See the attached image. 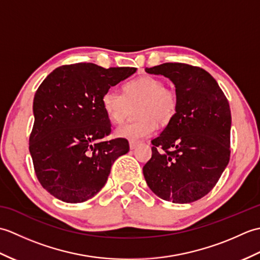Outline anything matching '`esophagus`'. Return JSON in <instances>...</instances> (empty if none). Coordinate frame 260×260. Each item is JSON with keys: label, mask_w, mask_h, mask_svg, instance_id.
<instances>
[{"label": "esophagus", "mask_w": 260, "mask_h": 260, "mask_svg": "<svg viewBox=\"0 0 260 260\" xmlns=\"http://www.w3.org/2000/svg\"><path fill=\"white\" fill-rule=\"evenodd\" d=\"M140 145V143H137V142H129V147H131V150H135V148Z\"/></svg>", "instance_id": "1"}]
</instances>
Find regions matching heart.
<instances>
[{
	"label": "heart",
	"mask_w": 260,
	"mask_h": 260,
	"mask_svg": "<svg viewBox=\"0 0 260 260\" xmlns=\"http://www.w3.org/2000/svg\"><path fill=\"white\" fill-rule=\"evenodd\" d=\"M162 79L153 76L140 77L127 81L124 93L109 88L103 93L102 106L108 118L121 123L128 115L131 107L139 104L133 123H126L115 129V136L131 142L150 137L157 124L165 125L172 120L178 109V95L171 88L164 87Z\"/></svg>",
	"instance_id": "1"
}]
</instances>
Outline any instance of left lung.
I'll list each match as a JSON object with an SVG mask.
<instances>
[{"label":"left lung","mask_w":260,"mask_h":260,"mask_svg":"<svg viewBox=\"0 0 260 260\" xmlns=\"http://www.w3.org/2000/svg\"><path fill=\"white\" fill-rule=\"evenodd\" d=\"M146 73L175 85L178 109L158 137L143 174L157 197L191 203L213 189L230 159L231 113L227 97L208 71L167 62Z\"/></svg>","instance_id":"left-lung-1"}]
</instances>
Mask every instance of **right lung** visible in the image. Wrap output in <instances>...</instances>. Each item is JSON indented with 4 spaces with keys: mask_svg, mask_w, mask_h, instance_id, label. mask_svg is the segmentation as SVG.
I'll list each match as a JSON object with an SVG mask.
<instances>
[{
    "mask_svg": "<svg viewBox=\"0 0 260 260\" xmlns=\"http://www.w3.org/2000/svg\"><path fill=\"white\" fill-rule=\"evenodd\" d=\"M135 71L64 64L39 86L29 150L39 182L54 198L68 203L91 199L106 183L115 159L129 151L125 139L103 141L112 128L102 96Z\"/></svg>",
    "mask_w": 260,
    "mask_h": 260,
    "instance_id": "right-lung-1",
    "label": "right lung"
}]
</instances>
